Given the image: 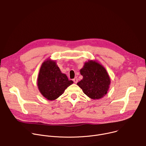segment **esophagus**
I'll list each match as a JSON object with an SVG mask.
<instances>
[{
    "label": "esophagus",
    "mask_w": 146,
    "mask_h": 146,
    "mask_svg": "<svg viewBox=\"0 0 146 146\" xmlns=\"http://www.w3.org/2000/svg\"><path fill=\"white\" fill-rule=\"evenodd\" d=\"M73 81H74V83H76H76L78 82V79H77V77H75L74 79H73Z\"/></svg>",
    "instance_id": "34e87169"
}]
</instances>
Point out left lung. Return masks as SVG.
<instances>
[{
  "label": "left lung",
  "mask_w": 146,
  "mask_h": 146,
  "mask_svg": "<svg viewBox=\"0 0 146 146\" xmlns=\"http://www.w3.org/2000/svg\"><path fill=\"white\" fill-rule=\"evenodd\" d=\"M80 74L83 78L77 84L89 98L98 99L106 95L110 78L105 68L97 61L90 60L86 62L80 69Z\"/></svg>",
  "instance_id": "1"
}]
</instances>
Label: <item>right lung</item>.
<instances>
[{"mask_svg": "<svg viewBox=\"0 0 146 146\" xmlns=\"http://www.w3.org/2000/svg\"><path fill=\"white\" fill-rule=\"evenodd\" d=\"M73 83L61 73L55 61L48 59L41 66L37 78L38 88L44 98L53 100L59 97Z\"/></svg>", "mask_w": 146, "mask_h": 146, "instance_id": "1", "label": "right lung"}]
</instances>
